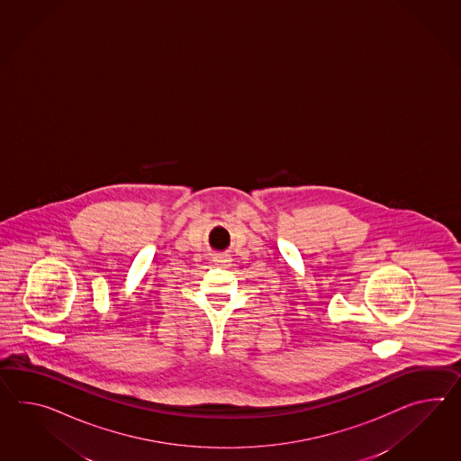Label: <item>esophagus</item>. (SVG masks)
<instances>
[{"instance_id":"esophagus-1","label":"esophagus","mask_w":461,"mask_h":461,"mask_svg":"<svg viewBox=\"0 0 461 461\" xmlns=\"http://www.w3.org/2000/svg\"><path fill=\"white\" fill-rule=\"evenodd\" d=\"M214 265H220V267H228L231 263V257L221 253V255H214L213 257Z\"/></svg>"}]
</instances>
